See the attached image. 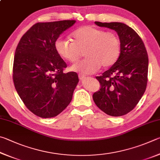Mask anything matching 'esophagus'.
<instances>
[{
    "label": "esophagus",
    "instance_id": "obj_1",
    "mask_svg": "<svg viewBox=\"0 0 160 160\" xmlns=\"http://www.w3.org/2000/svg\"><path fill=\"white\" fill-rule=\"evenodd\" d=\"M78 78H79L80 80H83V79H84V78H86V76H84V75L82 74H78Z\"/></svg>",
    "mask_w": 160,
    "mask_h": 160
}]
</instances>
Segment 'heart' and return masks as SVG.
<instances>
[{
  "mask_svg": "<svg viewBox=\"0 0 160 160\" xmlns=\"http://www.w3.org/2000/svg\"><path fill=\"white\" fill-rule=\"evenodd\" d=\"M73 41L58 38L55 49L63 60L74 63L84 51L86 57L71 67V70L85 74L97 72L100 67L108 68L115 64L121 52L117 35L93 26H84L72 33Z\"/></svg>",
  "mask_w": 160,
  "mask_h": 160,
  "instance_id": "heart-1",
  "label": "heart"
}]
</instances>
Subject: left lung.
Returning a JSON list of instances; mask_svg holds the SVG:
<instances>
[{
    "label": "left lung",
    "mask_w": 160,
    "mask_h": 160,
    "mask_svg": "<svg viewBox=\"0 0 160 160\" xmlns=\"http://www.w3.org/2000/svg\"><path fill=\"white\" fill-rule=\"evenodd\" d=\"M95 24L117 32L121 52L115 64L96 77L100 88L93 95L94 102L108 115H124L136 107L146 89L147 50L141 38L128 25L121 22H95Z\"/></svg>",
    "instance_id": "8db88e82"
}]
</instances>
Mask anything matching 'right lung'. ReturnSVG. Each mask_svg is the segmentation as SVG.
<instances>
[{
	"instance_id": "obj_1",
	"label": "right lung",
	"mask_w": 160,
	"mask_h": 160,
	"mask_svg": "<svg viewBox=\"0 0 160 160\" xmlns=\"http://www.w3.org/2000/svg\"><path fill=\"white\" fill-rule=\"evenodd\" d=\"M75 20L38 22L22 36L15 50L12 78L25 106L35 115L51 118L71 102L78 82L74 72L63 73L67 64L55 42Z\"/></svg>"
}]
</instances>
